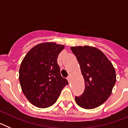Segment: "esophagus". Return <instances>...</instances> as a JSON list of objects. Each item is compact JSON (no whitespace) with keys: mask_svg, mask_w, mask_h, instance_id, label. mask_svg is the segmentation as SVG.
I'll return each mask as SVG.
<instances>
[{"mask_svg":"<svg viewBox=\"0 0 128 128\" xmlns=\"http://www.w3.org/2000/svg\"><path fill=\"white\" fill-rule=\"evenodd\" d=\"M67 80H68V82H70V81H71V76H69L67 78Z\"/></svg>","mask_w":128,"mask_h":128,"instance_id":"obj_1","label":"esophagus"}]
</instances>
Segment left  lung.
Returning a JSON list of instances; mask_svg holds the SVG:
<instances>
[{"instance_id": "obj_1", "label": "left lung", "mask_w": 128, "mask_h": 128, "mask_svg": "<svg viewBox=\"0 0 128 128\" xmlns=\"http://www.w3.org/2000/svg\"><path fill=\"white\" fill-rule=\"evenodd\" d=\"M80 63L85 89L76 97V102L84 109H94L103 104L110 96L116 82L112 63L99 48L88 46L71 47Z\"/></svg>"}]
</instances>
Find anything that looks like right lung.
Listing matches in <instances>:
<instances>
[{"mask_svg": "<svg viewBox=\"0 0 128 128\" xmlns=\"http://www.w3.org/2000/svg\"><path fill=\"white\" fill-rule=\"evenodd\" d=\"M65 46L55 42L39 44L24 58L19 69L22 92L38 108L49 107L56 102L62 89L68 84L61 76L58 54Z\"/></svg>", "mask_w": 128, "mask_h": 128, "instance_id": "add662e5", "label": "right lung"}]
</instances>
